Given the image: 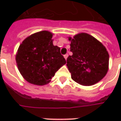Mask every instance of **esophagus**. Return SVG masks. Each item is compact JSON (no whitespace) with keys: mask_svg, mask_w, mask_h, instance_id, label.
Instances as JSON below:
<instances>
[{"mask_svg":"<svg viewBox=\"0 0 121 121\" xmlns=\"http://www.w3.org/2000/svg\"><path fill=\"white\" fill-rule=\"evenodd\" d=\"M68 56H69V55H68V54H66L65 55H64V58H65V59H66V60H67V58Z\"/></svg>","mask_w":121,"mask_h":121,"instance_id":"obj_1","label":"esophagus"}]
</instances>
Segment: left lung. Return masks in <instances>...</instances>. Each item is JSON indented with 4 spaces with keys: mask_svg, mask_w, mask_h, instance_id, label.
<instances>
[{
    "mask_svg": "<svg viewBox=\"0 0 121 121\" xmlns=\"http://www.w3.org/2000/svg\"><path fill=\"white\" fill-rule=\"evenodd\" d=\"M70 50L67 66L73 81L85 86L94 85L102 79L108 70L109 54L105 46L94 37L80 33L69 37Z\"/></svg>",
    "mask_w": 121,
    "mask_h": 121,
    "instance_id": "1",
    "label": "left lung"
}]
</instances>
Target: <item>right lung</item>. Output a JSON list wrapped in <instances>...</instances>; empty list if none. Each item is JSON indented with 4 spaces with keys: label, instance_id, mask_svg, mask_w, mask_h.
Instances as JSON below:
<instances>
[{
    "label": "right lung",
    "instance_id": "1",
    "mask_svg": "<svg viewBox=\"0 0 121 121\" xmlns=\"http://www.w3.org/2000/svg\"><path fill=\"white\" fill-rule=\"evenodd\" d=\"M52 35L48 31L36 32L26 38L17 50L15 60L18 69L31 84H48L66 63L60 48L53 45Z\"/></svg>",
    "mask_w": 121,
    "mask_h": 121
}]
</instances>
